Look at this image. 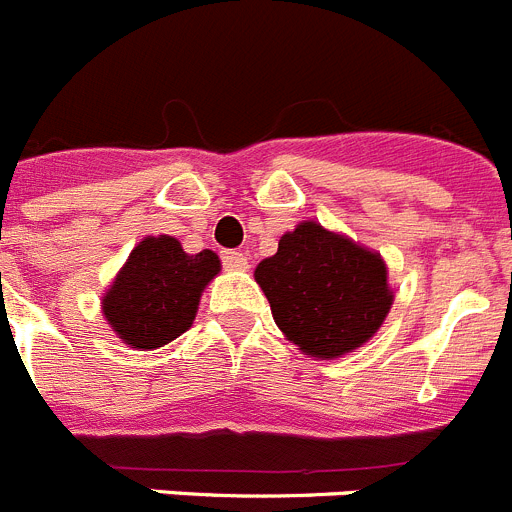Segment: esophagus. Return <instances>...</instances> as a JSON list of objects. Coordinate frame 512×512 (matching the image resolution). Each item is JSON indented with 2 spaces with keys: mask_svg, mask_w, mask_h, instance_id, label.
Segmentation results:
<instances>
[{
  "mask_svg": "<svg viewBox=\"0 0 512 512\" xmlns=\"http://www.w3.org/2000/svg\"><path fill=\"white\" fill-rule=\"evenodd\" d=\"M223 264L228 271H246L248 269L246 253H238V251H223Z\"/></svg>",
  "mask_w": 512,
  "mask_h": 512,
  "instance_id": "1",
  "label": "esophagus"
}]
</instances>
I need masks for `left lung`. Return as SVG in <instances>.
<instances>
[{"label": "left lung", "instance_id": "left-lung-1", "mask_svg": "<svg viewBox=\"0 0 512 512\" xmlns=\"http://www.w3.org/2000/svg\"><path fill=\"white\" fill-rule=\"evenodd\" d=\"M253 277L284 338L320 361L364 346L395 302L382 256L315 220L284 233Z\"/></svg>", "mask_w": 512, "mask_h": 512}]
</instances>
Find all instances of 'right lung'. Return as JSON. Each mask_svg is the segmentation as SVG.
<instances>
[{"label": "right lung", "mask_w": 512, "mask_h": 512, "mask_svg": "<svg viewBox=\"0 0 512 512\" xmlns=\"http://www.w3.org/2000/svg\"><path fill=\"white\" fill-rule=\"evenodd\" d=\"M217 253H187L174 235H148L130 251L102 295V315L125 346L153 351L192 328Z\"/></svg>", "instance_id": "add662e5"}]
</instances>
